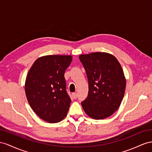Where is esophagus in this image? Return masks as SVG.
Segmentation results:
<instances>
[{"instance_id": "34e87169", "label": "esophagus", "mask_w": 152, "mask_h": 152, "mask_svg": "<svg viewBox=\"0 0 152 152\" xmlns=\"http://www.w3.org/2000/svg\"><path fill=\"white\" fill-rule=\"evenodd\" d=\"M72 97L73 99H76L77 97V93L76 92H73L72 94Z\"/></svg>"}]
</instances>
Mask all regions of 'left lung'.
<instances>
[{
  "instance_id": "1",
  "label": "left lung",
  "mask_w": 152,
  "mask_h": 152,
  "mask_svg": "<svg viewBox=\"0 0 152 152\" xmlns=\"http://www.w3.org/2000/svg\"><path fill=\"white\" fill-rule=\"evenodd\" d=\"M79 58L88 81L87 98L81 106L92 119L108 118L118 109L125 91L121 66L114 56L107 53L81 54Z\"/></svg>"
}]
</instances>
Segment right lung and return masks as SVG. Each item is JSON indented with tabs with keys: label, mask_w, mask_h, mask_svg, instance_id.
Here are the masks:
<instances>
[{
	"label": "right lung",
	"mask_w": 152,
	"mask_h": 152,
	"mask_svg": "<svg viewBox=\"0 0 152 152\" xmlns=\"http://www.w3.org/2000/svg\"><path fill=\"white\" fill-rule=\"evenodd\" d=\"M70 55H48L34 62L26 77L25 92L33 110L45 121L60 122L67 115L71 99L66 91L65 70Z\"/></svg>",
	"instance_id": "right-lung-1"
}]
</instances>
